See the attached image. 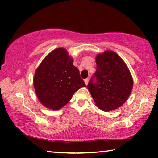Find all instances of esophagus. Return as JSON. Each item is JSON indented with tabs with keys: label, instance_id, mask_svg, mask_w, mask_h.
<instances>
[{
	"label": "esophagus",
	"instance_id": "obj_1",
	"mask_svg": "<svg viewBox=\"0 0 158 158\" xmlns=\"http://www.w3.org/2000/svg\"><path fill=\"white\" fill-rule=\"evenodd\" d=\"M89 79H84V82H85V85H86L89 84Z\"/></svg>",
	"mask_w": 158,
	"mask_h": 158
}]
</instances>
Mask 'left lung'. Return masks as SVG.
Segmentation results:
<instances>
[{
  "instance_id": "1",
  "label": "left lung",
  "mask_w": 158,
  "mask_h": 158,
  "mask_svg": "<svg viewBox=\"0 0 158 158\" xmlns=\"http://www.w3.org/2000/svg\"><path fill=\"white\" fill-rule=\"evenodd\" d=\"M94 75L87 87L98 107L110 111L121 106L129 98L133 87L131 73L123 60L116 52L106 50L98 54ZM96 78V83L93 78Z\"/></svg>"
}]
</instances>
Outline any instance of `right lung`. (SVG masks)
Returning a JSON list of instances; mask_svg holds the SVG:
<instances>
[{
	"label": "right lung",
	"instance_id": "1",
	"mask_svg": "<svg viewBox=\"0 0 158 158\" xmlns=\"http://www.w3.org/2000/svg\"><path fill=\"white\" fill-rule=\"evenodd\" d=\"M33 85L42 105L58 110L85 84L73 65V58L65 49L60 47L51 52L36 69Z\"/></svg>",
	"mask_w": 158,
	"mask_h": 158
}]
</instances>
